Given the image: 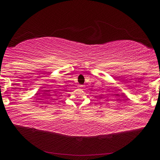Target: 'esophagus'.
<instances>
[{
	"instance_id": "34e87169",
	"label": "esophagus",
	"mask_w": 160,
	"mask_h": 160,
	"mask_svg": "<svg viewBox=\"0 0 160 160\" xmlns=\"http://www.w3.org/2000/svg\"><path fill=\"white\" fill-rule=\"evenodd\" d=\"M80 87H82V86H80Z\"/></svg>"
}]
</instances>
